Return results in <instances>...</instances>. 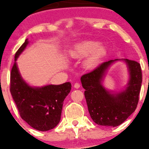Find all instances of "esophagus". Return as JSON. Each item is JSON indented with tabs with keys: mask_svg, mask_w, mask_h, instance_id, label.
I'll return each mask as SVG.
<instances>
[{
	"mask_svg": "<svg viewBox=\"0 0 149 149\" xmlns=\"http://www.w3.org/2000/svg\"><path fill=\"white\" fill-rule=\"evenodd\" d=\"M74 87L76 89H79L80 87V84L79 83H75L74 84Z\"/></svg>",
	"mask_w": 149,
	"mask_h": 149,
	"instance_id": "34e87169",
	"label": "esophagus"
}]
</instances>
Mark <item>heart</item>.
<instances>
[{
	"instance_id": "b5f03b06",
	"label": "heart",
	"mask_w": 149,
	"mask_h": 149,
	"mask_svg": "<svg viewBox=\"0 0 149 149\" xmlns=\"http://www.w3.org/2000/svg\"><path fill=\"white\" fill-rule=\"evenodd\" d=\"M100 42L94 40H86L75 45L70 52V56L74 59H80L92 54L84 62V66L88 69L96 67L102 58L105 56L107 50L104 47H100Z\"/></svg>"
}]
</instances>
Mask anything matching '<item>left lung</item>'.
I'll use <instances>...</instances> for the list:
<instances>
[{
	"instance_id": "obj_1",
	"label": "left lung",
	"mask_w": 149,
	"mask_h": 149,
	"mask_svg": "<svg viewBox=\"0 0 149 149\" xmlns=\"http://www.w3.org/2000/svg\"><path fill=\"white\" fill-rule=\"evenodd\" d=\"M119 60L127 64L130 79L123 91L113 93L102 85L103 77L111 64ZM82 86L91 118L97 125L117 127L123 123L137 107L142 84L139 63L128 59H115L103 62L95 70L83 75Z\"/></svg>"
}]
</instances>
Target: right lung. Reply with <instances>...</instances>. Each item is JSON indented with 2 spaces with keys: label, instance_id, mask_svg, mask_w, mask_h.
<instances>
[{
  "label": "right lung",
  "instance_id": "add662e5",
  "mask_svg": "<svg viewBox=\"0 0 149 149\" xmlns=\"http://www.w3.org/2000/svg\"><path fill=\"white\" fill-rule=\"evenodd\" d=\"M28 39L15 55V63L10 77V91L20 117L38 131L52 130L61 119L63 102L70 93L71 83L31 87L22 79L16 60L28 44Z\"/></svg>",
  "mask_w": 149,
  "mask_h": 149
}]
</instances>
